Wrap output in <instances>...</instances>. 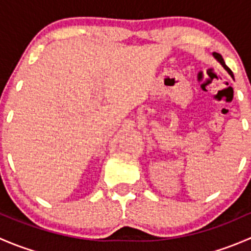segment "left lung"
<instances>
[{
	"instance_id": "obj_1",
	"label": "left lung",
	"mask_w": 251,
	"mask_h": 251,
	"mask_svg": "<svg viewBox=\"0 0 251 251\" xmlns=\"http://www.w3.org/2000/svg\"><path fill=\"white\" fill-rule=\"evenodd\" d=\"M212 54H214V57H215V58H216V59H217V60H219V62H220V63H221V64H222V67H224V68H225V69H226V70H227V72H228V74H229V75H231V76H232V77H233V74H232L231 69H229V68H228V67H227V65H226V64H225V60H224V58H222V55H221V54H220V53H216V52H214V53H212Z\"/></svg>"
}]
</instances>
